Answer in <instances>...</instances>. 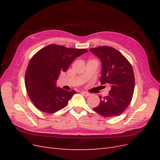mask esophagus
<instances>
[{"label":"esophagus","instance_id":"obj_1","mask_svg":"<svg viewBox=\"0 0 160 160\" xmlns=\"http://www.w3.org/2000/svg\"><path fill=\"white\" fill-rule=\"evenodd\" d=\"M82 94H83L85 97H88V96H89L91 95L89 93H88V92H86V91H83V92H82Z\"/></svg>","mask_w":160,"mask_h":160}]
</instances>
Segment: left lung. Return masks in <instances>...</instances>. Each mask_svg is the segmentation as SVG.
I'll use <instances>...</instances> for the list:
<instances>
[{
  "label": "left lung",
  "instance_id": "1",
  "mask_svg": "<svg viewBox=\"0 0 160 160\" xmlns=\"http://www.w3.org/2000/svg\"><path fill=\"white\" fill-rule=\"evenodd\" d=\"M102 62L100 82L109 83V95L101 99L93 110L105 118L118 116L128 108L132 99L135 88L134 72L129 61L122 53L109 46H101L89 49Z\"/></svg>",
  "mask_w": 160,
  "mask_h": 160
}]
</instances>
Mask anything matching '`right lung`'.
<instances>
[{"instance_id":"obj_1","label":"right lung","mask_w":160,"mask_h":160,"mask_svg":"<svg viewBox=\"0 0 160 160\" xmlns=\"http://www.w3.org/2000/svg\"><path fill=\"white\" fill-rule=\"evenodd\" d=\"M88 51L51 44L32 56L26 70L25 83L28 97L38 110L54 113L66 107L76 91L57 88L56 81L75 58Z\"/></svg>"}]
</instances>
